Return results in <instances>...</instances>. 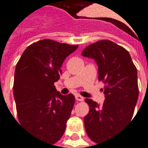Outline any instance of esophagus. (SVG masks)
I'll list each match as a JSON object with an SVG mask.
<instances>
[{"instance_id": "esophagus-1", "label": "esophagus", "mask_w": 148, "mask_h": 148, "mask_svg": "<svg viewBox=\"0 0 148 148\" xmlns=\"http://www.w3.org/2000/svg\"><path fill=\"white\" fill-rule=\"evenodd\" d=\"M75 99L77 100V101H84V97L82 96H80V95L76 94L75 95Z\"/></svg>"}]
</instances>
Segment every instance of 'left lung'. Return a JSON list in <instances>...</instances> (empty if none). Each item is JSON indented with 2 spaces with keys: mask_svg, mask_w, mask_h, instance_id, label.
<instances>
[{
  "mask_svg": "<svg viewBox=\"0 0 148 148\" xmlns=\"http://www.w3.org/2000/svg\"><path fill=\"white\" fill-rule=\"evenodd\" d=\"M82 56L97 62L98 79L105 84L103 105L85 99L89 106V112L84 117L86 133L100 144L117 134L132 120L138 98V73L129 51L109 40L88 46Z\"/></svg>",
  "mask_w": 148,
  "mask_h": 148,
  "instance_id": "8db88e82",
  "label": "left lung"
}]
</instances>
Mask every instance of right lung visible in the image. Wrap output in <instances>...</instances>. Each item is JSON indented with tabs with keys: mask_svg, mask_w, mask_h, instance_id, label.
Wrapping results in <instances>:
<instances>
[{
	"mask_svg": "<svg viewBox=\"0 0 148 148\" xmlns=\"http://www.w3.org/2000/svg\"><path fill=\"white\" fill-rule=\"evenodd\" d=\"M78 47L43 39L28 46L16 64L13 92L18 120L50 144L64 134L74 107V95H61L54 84L65 58Z\"/></svg>",
	"mask_w": 148,
	"mask_h": 148,
	"instance_id": "obj_1",
	"label": "right lung"
}]
</instances>
